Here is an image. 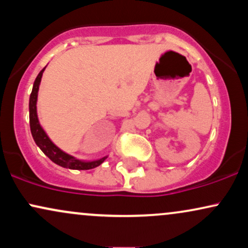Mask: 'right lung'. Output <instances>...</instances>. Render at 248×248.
I'll list each match as a JSON object with an SVG mask.
<instances>
[{
  "label": "right lung",
  "mask_w": 248,
  "mask_h": 248,
  "mask_svg": "<svg viewBox=\"0 0 248 248\" xmlns=\"http://www.w3.org/2000/svg\"><path fill=\"white\" fill-rule=\"evenodd\" d=\"M45 67L37 76L35 82H33L32 92L30 94V100H29V113H30V129L31 134H32V138L35 140L36 144L41 148V150L51 161L55 162L56 164L61 166L62 168H69V169H75V170H88L93 169V168L100 166V164L107 158L102 157L100 160L96 161H90L85 162L77 160L76 157L69 155V154L64 153L62 150L59 149L58 147L50 140L49 136L46 135V133L44 132V129L41 127L38 121V116H37V95H38V90H39V84H41L43 72H44Z\"/></svg>",
  "instance_id": "add662e5"
}]
</instances>
